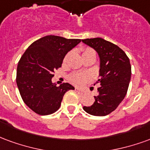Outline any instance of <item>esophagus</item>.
<instances>
[{"instance_id":"esophagus-1","label":"esophagus","mask_w":150,"mask_h":150,"mask_svg":"<svg viewBox=\"0 0 150 150\" xmlns=\"http://www.w3.org/2000/svg\"><path fill=\"white\" fill-rule=\"evenodd\" d=\"M75 91H76L77 93H79V94H83V93H84V92H83L82 90H81V89L78 88H75Z\"/></svg>"}]
</instances>
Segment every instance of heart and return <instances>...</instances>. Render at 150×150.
Returning a JSON list of instances; mask_svg holds the SVG:
<instances>
[{
  "label": "heart",
  "mask_w": 150,
  "mask_h": 150,
  "mask_svg": "<svg viewBox=\"0 0 150 150\" xmlns=\"http://www.w3.org/2000/svg\"><path fill=\"white\" fill-rule=\"evenodd\" d=\"M94 52V51L91 50V49H86L83 51V54H86V53H88V52ZM88 79V76L86 74H74L69 76V80H70L71 82L74 83V85H76V86L82 85L83 83L86 81Z\"/></svg>",
  "instance_id": "b5f03b06"
}]
</instances>
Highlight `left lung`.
Here are the masks:
<instances>
[{
  "instance_id": "8db88e82",
  "label": "left lung",
  "mask_w": 150,
  "mask_h": 150,
  "mask_svg": "<svg viewBox=\"0 0 150 150\" xmlns=\"http://www.w3.org/2000/svg\"><path fill=\"white\" fill-rule=\"evenodd\" d=\"M93 48L100 58V87L94 103L83 110L93 116H106L117 108L127 93L131 65L125 52L117 45L100 38L82 40Z\"/></svg>"
}]
</instances>
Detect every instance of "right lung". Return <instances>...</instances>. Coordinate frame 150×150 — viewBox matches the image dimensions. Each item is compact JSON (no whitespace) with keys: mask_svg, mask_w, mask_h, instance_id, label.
Returning <instances> with one entry per match:
<instances>
[{"mask_svg":"<svg viewBox=\"0 0 150 150\" xmlns=\"http://www.w3.org/2000/svg\"><path fill=\"white\" fill-rule=\"evenodd\" d=\"M80 42V39L50 35L34 41L24 52L17 64V85L24 102L33 112L40 115L55 112L64 93L74 89L69 83L57 86L52 77L67 52Z\"/></svg>","mask_w":150,"mask_h":150,"instance_id":"add662e5","label":"right lung"}]
</instances>
